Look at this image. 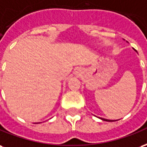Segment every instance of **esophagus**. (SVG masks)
<instances>
[{"label":"esophagus","mask_w":147,"mask_h":147,"mask_svg":"<svg viewBox=\"0 0 147 147\" xmlns=\"http://www.w3.org/2000/svg\"><path fill=\"white\" fill-rule=\"evenodd\" d=\"M74 75L76 77H80L81 74V70L80 69H76L74 70Z\"/></svg>","instance_id":"1"}]
</instances>
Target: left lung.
<instances>
[{
  "mask_svg": "<svg viewBox=\"0 0 147 147\" xmlns=\"http://www.w3.org/2000/svg\"><path fill=\"white\" fill-rule=\"evenodd\" d=\"M134 50H135V49H134ZM135 51H136V50H135ZM136 52H137V51H136ZM99 118L101 119V120H102V121H113V120H107V119L102 118V117H99Z\"/></svg>",
  "mask_w": 147,
  "mask_h": 147,
  "instance_id": "obj_1",
  "label": "left lung"
}]
</instances>
